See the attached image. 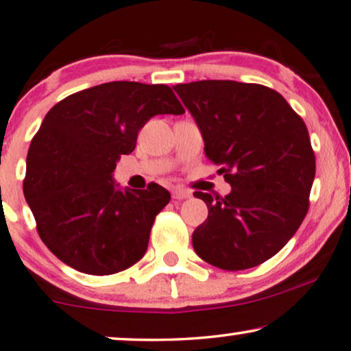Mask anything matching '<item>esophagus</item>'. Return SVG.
<instances>
[{
	"label": "esophagus",
	"instance_id": "34e87169",
	"mask_svg": "<svg viewBox=\"0 0 351 351\" xmlns=\"http://www.w3.org/2000/svg\"><path fill=\"white\" fill-rule=\"evenodd\" d=\"M172 197L179 201L188 199V197H191V191L185 190V188H174V190H172Z\"/></svg>",
	"mask_w": 351,
	"mask_h": 351
}]
</instances>
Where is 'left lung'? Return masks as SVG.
Segmentation results:
<instances>
[{
    "mask_svg": "<svg viewBox=\"0 0 351 351\" xmlns=\"http://www.w3.org/2000/svg\"><path fill=\"white\" fill-rule=\"evenodd\" d=\"M174 90L199 126L207 158L231 193L210 196L193 232L197 256L225 271L267 261L307 215L315 154L307 126L276 90L234 80H199Z\"/></svg>",
    "mask_w": 351,
    "mask_h": 351,
    "instance_id": "8db88e82",
    "label": "left lung"
}]
</instances>
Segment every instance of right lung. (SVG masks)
<instances>
[{
    "mask_svg": "<svg viewBox=\"0 0 351 351\" xmlns=\"http://www.w3.org/2000/svg\"><path fill=\"white\" fill-rule=\"evenodd\" d=\"M185 109L163 84L109 82L53 106L32 141L23 193L39 237L58 260L91 276L125 271L145 255L166 188L117 190L112 172L158 114Z\"/></svg>",
    "mask_w": 351,
    "mask_h": 351,
    "instance_id": "right-lung-1",
    "label": "right lung"
}]
</instances>
